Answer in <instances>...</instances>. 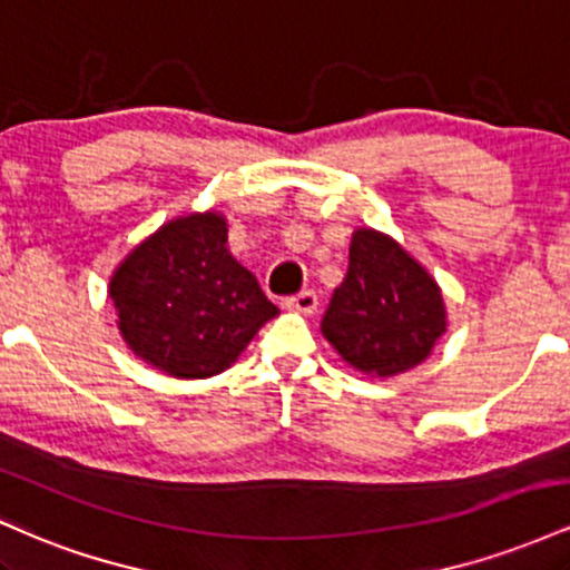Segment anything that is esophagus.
I'll list each match as a JSON object with an SVG mask.
<instances>
[{
    "label": "esophagus",
    "instance_id": "esophagus-1",
    "mask_svg": "<svg viewBox=\"0 0 570 570\" xmlns=\"http://www.w3.org/2000/svg\"><path fill=\"white\" fill-rule=\"evenodd\" d=\"M284 307H289V311H294V313H305V316H311V313L318 307V297H316V292L305 289L299 294H292V297H286Z\"/></svg>",
    "mask_w": 570,
    "mask_h": 570
}]
</instances>
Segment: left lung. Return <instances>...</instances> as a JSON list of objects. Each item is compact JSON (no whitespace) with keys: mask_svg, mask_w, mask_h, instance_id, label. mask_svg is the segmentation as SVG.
Returning <instances> with one entry per match:
<instances>
[{"mask_svg":"<svg viewBox=\"0 0 570 570\" xmlns=\"http://www.w3.org/2000/svg\"><path fill=\"white\" fill-rule=\"evenodd\" d=\"M322 332L351 367L391 377L421 364L444 332L442 292L396 240L364 227Z\"/></svg>","mask_w":570,"mask_h":570,"instance_id":"left-lung-1","label":"left lung"}]
</instances>
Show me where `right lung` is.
Segmentation results:
<instances>
[{
  "instance_id": "add662e5",
  "label": "right lung",
  "mask_w": 570,
  "mask_h": 570,
  "mask_svg": "<svg viewBox=\"0 0 570 570\" xmlns=\"http://www.w3.org/2000/svg\"><path fill=\"white\" fill-rule=\"evenodd\" d=\"M109 297L130 351L174 377L227 370L278 316L227 252V225L212 212L168 222L136 246L115 271Z\"/></svg>"
}]
</instances>
